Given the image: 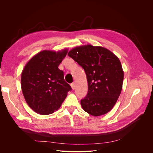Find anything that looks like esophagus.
Segmentation results:
<instances>
[{"label":"esophagus","mask_w":153,"mask_h":153,"mask_svg":"<svg viewBox=\"0 0 153 153\" xmlns=\"http://www.w3.org/2000/svg\"><path fill=\"white\" fill-rule=\"evenodd\" d=\"M71 86L72 89L75 90V83H73V84H71Z\"/></svg>","instance_id":"obj_1"}]
</instances>
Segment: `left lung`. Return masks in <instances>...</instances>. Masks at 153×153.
I'll list each match as a JSON object with an SVG mask.
<instances>
[{
	"label": "left lung",
	"instance_id": "8db88e82",
	"mask_svg": "<svg viewBox=\"0 0 153 153\" xmlns=\"http://www.w3.org/2000/svg\"><path fill=\"white\" fill-rule=\"evenodd\" d=\"M68 55L86 74L88 92L80 101L83 110L95 117L109 112L123 89L124 71L119 58L107 48L91 45L76 47Z\"/></svg>",
	"mask_w": 153,
	"mask_h": 153
}]
</instances>
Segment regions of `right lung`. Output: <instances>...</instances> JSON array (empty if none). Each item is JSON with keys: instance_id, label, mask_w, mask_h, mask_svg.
<instances>
[{"instance_id": "right-lung-1", "label": "right lung", "mask_w": 153, "mask_h": 153, "mask_svg": "<svg viewBox=\"0 0 153 153\" xmlns=\"http://www.w3.org/2000/svg\"><path fill=\"white\" fill-rule=\"evenodd\" d=\"M68 52L67 48L41 51L23 69L22 93L27 105L37 114L46 115L57 111L71 89L58 68Z\"/></svg>"}]
</instances>
